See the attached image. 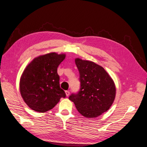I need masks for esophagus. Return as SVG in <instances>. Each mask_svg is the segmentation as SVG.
Instances as JSON below:
<instances>
[{
	"label": "esophagus",
	"instance_id": "obj_1",
	"mask_svg": "<svg viewBox=\"0 0 147 147\" xmlns=\"http://www.w3.org/2000/svg\"><path fill=\"white\" fill-rule=\"evenodd\" d=\"M65 94H66V95H67V96H69V95H70V92L68 91V90L65 91Z\"/></svg>",
	"mask_w": 147,
	"mask_h": 147
}]
</instances>
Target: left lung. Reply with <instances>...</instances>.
Wrapping results in <instances>:
<instances>
[{
	"label": "left lung",
	"instance_id": "8db88e82",
	"mask_svg": "<svg viewBox=\"0 0 147 147\" xmlns=\"http://www.w3.org/2000/svg\"><path fill=\"white\" fill-rule=\"evenodd\" d=\"M75 62L80 74V88L77 94H71L69 100L81 115L97 117L112 106L116 94L115 84L98 64L78 58Z\"/></svg>",
	"mask_w": 147,
	"mask_h": 147
}]
</instances>
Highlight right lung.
I'll list each match as a JSON object with an SVG mask.
<instances>
[{
    "instance_id": "add662e5",
    "label": "right lung",
    "mask_w": 147,
    "mask_h": 147,
    "mask_svg": "<svg viewBox=\"0 0 147 147\" xmlns=\"http://www.w3.org/2000/svg\"><path fill=\"white\" fill-rule=\"evenodd\" d=\"M65 54L52 52L35 58L26 67L20 80V92L31 109L44 113L52 109L65 93L60 87L57 68Z\"/></svg>"
}]
</instances>
